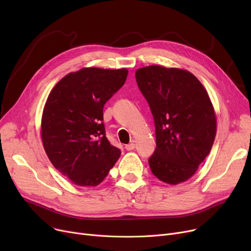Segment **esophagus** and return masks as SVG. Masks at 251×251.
Segmentation results:
<instances>
[{"mask_svg": "<svg viewBox=\"0 0 251 251\" xmlns=\"http://www.w3.org/2000/svg\"><path fill=\"white\" fill-rule=\"evenodd\" d=\"M125 149H126L127 151H132V150L135 149V144H134L133 142H131V143L127 144V146H125Z\"/></svg>", "mask_w": 251, "mask_h": 251, "instance_id": "1", "label": "esophagus"}]
</instances>
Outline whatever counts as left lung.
Here are the masks:
<instances>
[{
	"instance_id": "1",
	"label": "left lung",
	"mask_w": 251,
	"mask_h": 251,
	"mask_svg": "<svg viewBox=\"0 0 251 251\" xmlns=\"http://www.w3.org/2000/svg\"><path fill=\"white\" fill-rule=\"evenodd\" d=\"M155 126L152 174L171 185L191 178L215 141L217 117L204 86L191 72L151 65L135 72Z\"/></svg>"
}]
</instances>
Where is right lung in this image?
<instances>
[{"label":"right lung","mask_w":251,"mask_h":251,"mask_svg":"<svg viewBox=\"0 0 251 251\" xmlns=\"http://www.w3.org/2000/svg\"><path fill=\"white\" fill-rule=\"evenodd\" d=\"M128 70L82 68L64 76L45 103L41 136L50 163L78 186H97L121 151L105 137L102 109Z\"/></svg>","instance_id":"right-lung-1"}]
</instances>
